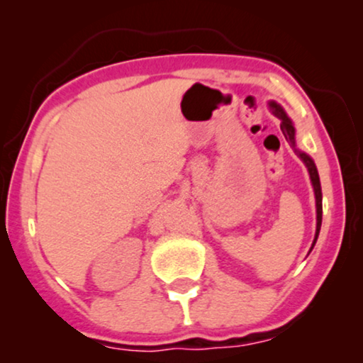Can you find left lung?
Returning a JSON list of instances; mask_svg holds the SVG:
<instances>
[{"label": "left lung", "instance_id": "8db88e82", "mask_svg": "<svg viewBox=\"0 0 363 363\" xmlns=\"http://www.w3.org/2000/svg\"><path fill=\"white\" fill-rule=\"evenodd\" d=\"M269 108L272 111V113L277 118H281V130L284 133L286 140L291 142V145L296 148V128L292 125L291 118L286 116V112L282 111L281 106H277L276 102H269ZM296 153L301 157V160L306 163L307 170H309V175H311V182H312V186H314V195H315V208H317V228H315V238H314V242H312V247H314L315 241H317V236H319V231H320V225H322V190H320V180H319V173H317V168H315V163L312 158L307 155V153L297 150L296 148ZM311 247V251H312Z\"/></svg>", "mask_w": 363, "mask_h": 363}]
</instances>
